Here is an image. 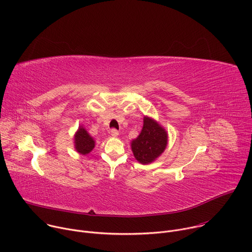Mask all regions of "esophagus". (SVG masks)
<instances>
[{"label":"esophagus","instance_id":"obj_1","mask_svg":"<svg viewBox=\"0 0 252 252\" xmlns=\"http://www.w3.org/2000/svg\"><path fill=\"white\" fill-rule=\"evenodd\" d=\"M111 134H112V136H114V137H118L119 136V131L116 129V128H113L112 130H111Z\"/></svg>","mask_w":252,"mask_h":252}]
</instances>
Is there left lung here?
<instances>
[{"label": "left lung", "instance_id": "8db88e82", "mask_svg": "<svg viewBox=\"0 0 252 252\" xmlns=\"http://www.w3.org/2000/svg\"><path fill=\"white\" fill-rule=\"evenodd\" d=\"M130 145L135 159L141 164H149L164 152L167 146V132L154 119L145 117L139 135Z\"/></svg>", "mask_w": 252, "mask_h": 252}]
</instances>
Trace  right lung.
Here are the masks:
<instances>
[{"mask_svg": "<svg viewBox=\"0 0 252 252\" xmlns=\"http://www.w3.org/2000/svg\"><path fill=\"white\" fill-rule=\"evenodd\" d=\"M75 149L81 155L90 154L94 148V140L82 126L75 134Z\"/></svg>", "mask_w": 252, "mask_h": 252, "instance_id": "right-lung-1", "label": "right lung"}]
</instances>
